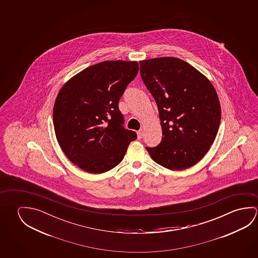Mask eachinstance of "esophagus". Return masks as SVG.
Segmentation results:
<instances>
[{
    "label": "esophagus",
    "instance_id": "34e87169",
    "mask_svg": "<svg viewBox=\"0 0 258 258\" xmlns=\"http://www.w3.org/2000/svg\"><path fill=\"white\" fill-rule=\"evenodd\" d=\"M142 137H143V131L140 130V131H138V140H141Z\"/></svg>",
    "mask_w": 258,
    "mask_h": 258
}]
</instances>
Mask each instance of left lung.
<instances>
[{"mask_svg":"<svg viewBox=\"0 0 258 258\" xmlns=\"http://www.w3.org/2000/svg\"><path fill=\"white\" fill-rule=\"evenodd\" d=\"M140 63L163 131L160 144L146 148L153 160L167 169L189 168L205 156L220 127L221 110L215 89L197 69L176 57Z\"/></svg>","mask_w":258,"mask_h":258,"instance_id":"obj_1","label":"left lung"}]
</instances>
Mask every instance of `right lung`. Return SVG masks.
I'll return each mask as SVG.
<instances>
[{
	"label": "right lung",
	"instance_id": "obj_1",
	"mask_svg": "<svg viewBox=\"0 0 258 258\" xmlns=\"http://www.w3.org/2000/svg\"><path fill=\"white\" fill-rule=\"evenodd\" d=\"M138 72L135 61H104L72 77L57 94L53 110L56 140L68 159L85 172L114 168L137 139L123 126L118 101Z\"/></svg>",
	"mask_w": 258,
	"mask_h": 258
}]
</instances>
